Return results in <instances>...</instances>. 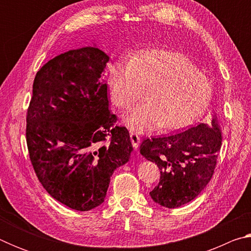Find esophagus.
<instances>
[{
	"label": "esophagus",
	"instance_id": "34e87169",
	"mask_svg": "<svg viewBox=\"0 0 251 251\" xmlns=\"http://www.w3.org/2000/svg\"><path fill=\"white\" fill-rule=\"evenodd\" d=\"M130 141H131V144H133V147L135 150H137L139 146V143H141V137H139L136 133L130 131Z\"/></svg>",
	"mask_w": 251,
	"mask_h": 251
}]
</instances>
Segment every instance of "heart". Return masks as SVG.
Listing matches in <instances>:
<instances>
[{"mask_svg":"<svg viewBox=\"0 0 251 251\" xmlns=\"http://www.w3.org/2000/svg\"><path fill=\"white\" fill-rule=\"evenodd\" d=\"M113 103L126 109L135 104L139 87H150L136 106L123 117L138 133L175 129L193 122L209 104L212 85L184 55L169 50H150L117 65L109 75Z\"/></svg>","mask_w":251,"mask_h":251,"instance_id":"heart-1","label":"heart"}]
</instances>
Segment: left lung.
Listing matches in <instances>:
<instances>
[{"label":"left lung","instance_id":"1","mask_svg":"<svg viewBox=\"0 0 251 251\" xmlns=\"http://www.w3.org/2000/svg\"><path fill=\"white\" fill-rule=\"evenodd\" d=\"M217 115L169 136L145 139L141 154L157 164L158 185L150 193L152 201L166 208H177L194 201L210 181L222 147Z\"/></svg>","mask_w":251,"mask_h":251}]
</instances>
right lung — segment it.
<instances>
[{"instance_id":"obj_1","label":"right lung","mask_w":251,"mask_h":251,"mask_svg":"<svg viewBox=\"0 0 251 251\" xmlns=\"http://www.w3.org/2000/svg\"><path fill=\"white\" fill-rule=\"evenodd\" d=\"M96 45L71 50L37 72L26 116L34 171L54 199L78 211L104 202L110 177L129 160L125 127L108 109L106 65ZM109 138L107 139V137Z\"/></svg>"}]
</instances>
